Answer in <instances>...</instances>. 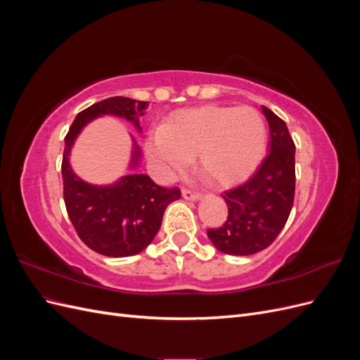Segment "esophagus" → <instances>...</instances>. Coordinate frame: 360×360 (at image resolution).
I'll list each match as a JSON object with an SVG mask.
<instances>
[{
    "label": "esophagus",
    "mask_w": 360,
    "mask_h": 360,
    "mask_svg": "<svg viewBox=\"0 0 360 360\" xmlns=\"http://www.w3.org/2000/svg\"><path fill=\"white\" fill-rule=\"evenodd\" d=\"M181 195H183V198L188 200V201H197V200L201 198V193L192 192V191H189V189H183Z\"/></svg>",
    "instance_id": "34e87169"
}]
</instances>
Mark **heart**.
<instances>
[{"label":"heart","instance_id":"obj_1","mask_svg":"<svg viewBox=\"0 0 360 360\" xmlns=\"http://www.w3.org/2000/svg\"><path fill=\"white\" fill-rule=\"evenodd\" d=\"M267 148V126L252 106L202 105L174 112L147 134L146 153L155 176L169 181L186 172L198 156L217 184H233L252 174Z\"/></svg>","mask_w":360,"mask_h":360}]
</instances>
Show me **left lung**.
Segmentation results:
<instances>
[{
    "mask_svg": "<svg viewBox=\"0 0 360 360\" xmlns=\"http://www.w3.org/2000/svg\"><path fill=\"white\" fill-rule=\"evenodd\" d=\"M263 112L270 127L269 155L248 181L225 191L226 221L207 230L212 243L228 255H252L270 246L292 209L296 146L284 120L266 106Z\"/></svg>",
    "mask_w": 360,
    "mask_h": 360,
    "instance_id": "1",
    "label": "left lung"
}]
</instances>
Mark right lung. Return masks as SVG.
<instances>
[{
	"mask_svg": "<svg viewBox=\"0 0 360 360\" xmlns=\"http://www.w3.org/2000/svg\"><path fill=\"white\" fill-rule=\"evenodd\" d=\"M148 102L115 96L97 102L76 115L64 138L61 162L63 195L66 210L81 240L94 252L106 257H129L146 249L158 234L167 207L180 198V189H167L146 174H129L112 186H93L82 181L70 168L69 155L76 136L93 118L117 115L132 122L144 115ZM139 160L135 146L132 163Z\"/></svg>",
	"mask_w": 360,
	"mask_h": 360,
	"instance_id": "right-lung-1",
	"label": "right lung"
}]
</instances>
